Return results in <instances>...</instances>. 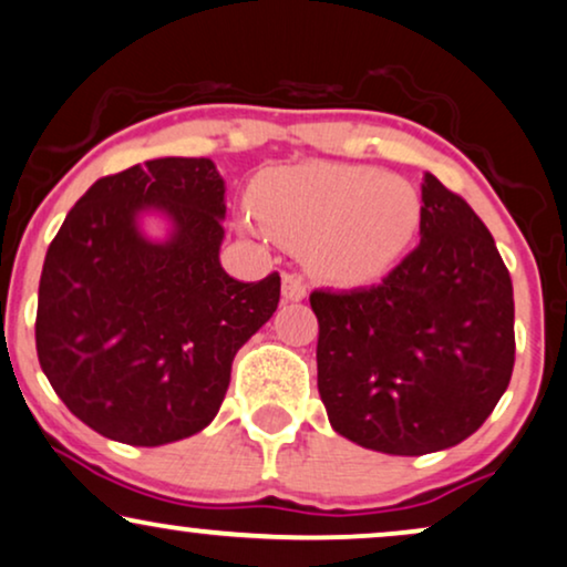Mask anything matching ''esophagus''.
I'll use <instances>...</instances> for the list:
<instances>
[{
	"label": "esophagus",
	"instance_id": "obj_1",
	"mask_svg": "<svg viewBox=\"0 0 567 567\" xmlns=\"http://www.w3.org/2000/svg\"><path fill=\"white\" fill-rule=\"evenodd\" d=\"M306 282L298 275H282V296L285 300H303L306 298Z\"/></svg>",
	"mask_w": 567,
	"mask_h": 567
}]
</instances>
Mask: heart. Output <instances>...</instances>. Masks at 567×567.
Wrapping results in <instances>:
<instances>
[{
    "instance_id": "b5f03b06",
    "label": "heart",
    "mask_w": 567,
    "mask_h": 567,
    "mask_svg": "<svg viewBox=\"0 0 567 567\" xmlns=\"http://www.w3.org/2000/svg\"><path fill=\"white\" fill-rule=\"evenodd\" d=\"M424 217L419 190L374 167L298 164L269 175L243 225L303 254L329 282H367L411 248Z\"/></svg>"
}]
</instances>
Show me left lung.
Masks as SVG:
<instances>
[{
    "label": "left lung",
    "mask_w": 567,
    "mask_h": 567,
    "mask_svg": "<svg viewBox=\"0 0 567 567\" xmlns=\"http://www.w3.org/2000/svg\"><path fill=\"white\" fill-rule=\"evenodd\" d=\"M421 243L379 285L313 290L319 395L361 447L426 455L489 419L513 377V282L492 233L426 175Z\"/></svg>",
    "instance_id": "1"
}]
</instances>
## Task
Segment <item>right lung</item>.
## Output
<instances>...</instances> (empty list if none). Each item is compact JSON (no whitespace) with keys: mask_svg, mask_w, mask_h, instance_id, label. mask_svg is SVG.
<instances>
[{"mask_svg":"<svg viewBox=\"0 0 567 567\" xmlns=\"http://www.w3.org/2000/svg\"><path fill=\"white\" fill-rule=\"evenodd\" d=\"M146 205L176 221L167 244L134 227ZM225 183L212 159L167 156L106 175L47 250L35 353L70 413L135 447L212 424L233 358L279 303V275L238 282L221 269Z\"/></svg>","mask_w":567,"mask_h":567,"instance_id":"obj_1","label":"right lung"}]
</instances>
